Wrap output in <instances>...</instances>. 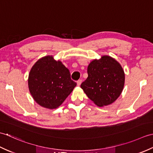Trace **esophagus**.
Instances as JSON below:
<instances>
[{
  "label": "esophagus",
  "mask_w": 153,
  "mask_h": 153,
  "mask_svg": "<svg viewBox=\"0 0 153 153\" xmlns=\"http://www.w3.org/2000/svg\"><path fill=\"white\" fill-rule=\"evenodd\" d=\"M82 79H79L78 81H77V86H79L81 85V83H82Z\"/></svg>",
  "instance_id": "1"
}]
</instances>
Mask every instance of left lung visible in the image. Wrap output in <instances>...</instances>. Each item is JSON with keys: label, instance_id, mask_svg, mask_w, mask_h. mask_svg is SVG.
Masks as SVG:
<instances>
[{"label": "left lung", "instance_id": "1", "mask_svg": "<svg viewBox=\"0 0 153 153\" xmlns=\"http://www.w3.org/2000/svg\"><path fill=\"white\" fill-rule=\"evenodd\" d=\"M87 74L81 88L96 105H110L121 95L125 74L121 65L113 58L102 56L93 60L87 67Z\"/></svg>", "mask_w": 153, "mask_h": 153}]
</instances>
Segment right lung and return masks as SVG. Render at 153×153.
Wrapping results in <instances>:
<instances>
[{
	"label": "right lung",
	"instance_id": "right-lung-1",
	"mask_svg": "<svg viewBox=\"0 0 153 153\" xmlns=\"http://www.w3.org/2000/svg\"><path fill=\"white\" fill-rule=\"evenodd\" d=\"M76 85L71 79L69 70L53 56L38 60L29 74L28 87L31 96L40 106L48 109L60 106Z\"/></svg>",
	"mask_w": 153,
	"mask_h": 153
}]
</instances>
